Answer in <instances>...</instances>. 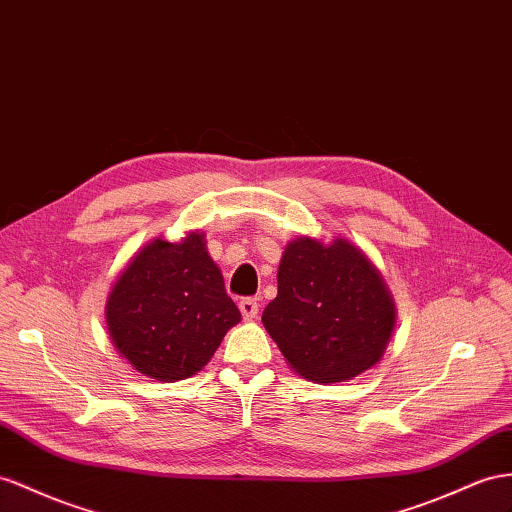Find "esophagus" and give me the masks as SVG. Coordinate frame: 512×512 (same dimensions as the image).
<instances>
[{"mask_svg":"<svg viewBox=\"0 0 512 512\" xmlns=\"http://www.w3.org/2000/svg\"><path fill=\"white\" fill-rule=\"evenodd\" d=\"M240 311H242L244 320H255L257 313H259L257 300H255V298H242V300H240Z\"/></svg>","mask_w":512,"mask_h":512,"instance_id":"34e87169","label":"esophagus"}]
</instances>
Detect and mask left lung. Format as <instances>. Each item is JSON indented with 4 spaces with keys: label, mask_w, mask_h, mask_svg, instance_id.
Wrapping results in <instances>:
<instances>
[{
    "label": "left lung",
    "mask_w": 512,
    "mask_h": 512,
    "mask_svg": "<svg viewBox=\"0 0 512 512\" xmlns=\"http://www.w3.org/2000/svg\"><path fill=\"white\" fill-rule=\"evenodd\" d=\"M277 281L261 322L298 376L344 383L383 359L398 309L363 248L342 235H300L285 246Z\"/></svg>",
    "instance_id": "left-lung-1"
}]
</instances>
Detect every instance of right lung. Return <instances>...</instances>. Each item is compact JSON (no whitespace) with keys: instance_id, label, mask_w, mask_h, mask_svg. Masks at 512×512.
<instances>
[{"instance_id":"add662e5","label":"right lung","mask_w":512,"mask_h":512,"mask_svg":"<svg viewBox=\"0 0 512 512\" xmlns=\"http://www.w3.org/2000/svg\"><path fill=\"white\" fill-rule=\"evenodd\" d=\"M242 320L205 233L155 238L129 259L106 300L116 352L142 376L177 383L201 372Z\"/></svg>"}]
</instances>
